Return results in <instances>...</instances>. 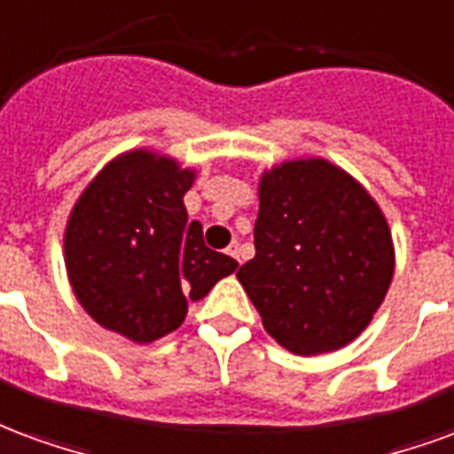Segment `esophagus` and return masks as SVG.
Here are the masks:
<instances>
[{"mask_svg": "<svg viewBox=\"0 0 454 454\" xmlns=\"http://www.w3.org/2000/svg\"><path fill=\"white\" fill-rule=\"evenodd\" d=\"M227 254H230L231 259L234 261H241V249H239V244H231L230 249H227Z\"/></svg>", "mask_w": 454, "mask_h": 454, "instance_id": "34e87169", "label": "esophagus"}]
</instances>
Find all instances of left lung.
<instances>
[{"label": "left lung", "mask_w": 454, "mask_h": 454, "mask_svg": "<svg viewBox=\"0 0 454 454\" xmlns=\"http://www.w3.org/2000/svg\"><path fill=\"white\" fill-rule=\"evenodd\" d=\"M256 256L237 270L268 336L295 356L332 353L365 332L395 278V239L358 178L324 157L259 176Z\"/></svg>", "instance_id": "1"}]
</instances>
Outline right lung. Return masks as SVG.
<instances>
[{
    "mask_svg": "<svg viewBox=\"0 0 454 454\" xmlns=\"http://www.w3.org/2000/svg\"><path fill=\"white\" fill-rule=\"evenodd\" d=\"M195 168L150 147L121 152L69 210L62 256L77 302L132 343L176 332L188 300H203L237 261L205 247L184 195Z\"/></svg>",
    "mask_w": 454,
    "mask_h": 454,
    "instance_id": "add662e5",
    "label": "right lung"
}]
</instances>
